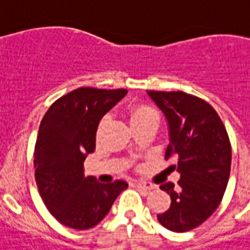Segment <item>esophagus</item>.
Wrapping results in <instances>:
<instances>
[{"mask_svg": "<svg viewBox=\"0 0 250 250\" xmlns=\"http://www.w3.org/2000/svg\"><path fill=\"white\" fill-rule=\"evenodd\" d=\"M136 186H137L139 188H144V190H147V191H150V190H155V188H157V185L150 184V182H146V181L136 182Z\"/></svg>", "mask_w": 250, "mask_h": 250, "instance_id": "obj_1", "label": "esophagus"}]
</instances>
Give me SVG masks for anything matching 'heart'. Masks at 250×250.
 I'll use <instances>...</instances> for the list:
<instances>
[{
  "label": "heart",
  "mask_w": 250,
  "mask_h": 250,
  "mask_svg": "<svg viewBox=\"0 0 250 250\" xmlns=\"http://www.w3.org/2000/svg\"><path fill=\"white\" fill-rule=\"evenodd\" d=\"M151 118L159 119L157 111L153 110L151 107L143 106L141 105V106H132L129 109V123H131V125L137 123V122H143Z\"/></svg>",
  "instance_id": "heart-1"
}]
</instances>
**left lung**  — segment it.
I'll return each instance as SVG.
<instances>
[{"instance_id": "left-lung-1", "label": "left lung", "mask_w": 250, "mask_h": 250, "mask_svg": "<svg viewBox=\"0 0 250 250\" xmlns=\"http://www.w3.org/2000/svg\"><path fill=\"white\" fill-rule=\"evenodd\" d=\"M167 121L169 144L166 158L177 160L178 185L160 188L171 196L167 212L158 214L162 226L185 232L202 225L220 206L231 169V145L216 110L202 99L182 91H147Z\"/></svg>"}]
</instances>
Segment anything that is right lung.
Masks as SVG:
<instances>
[{
	"label": "right lung",
	"mask_w": 250,
	"mask_h": 250,
	"mask_svg": "<svg viewBox=\"0 0 250 250\" xmlns=\"http://www.w3.org/2000/svg\"><path fill=\"white\" fill-rule=\"evenodd\" d=\"M127 90L82 87L50 106L38 129L34 149L36 182L44 206L62 225L87 230L104 220L128 184H101L84 177L83 163L96 149L99 123Z\"/></svg>",
	"instance_id": "right-lung-1"
}]
</instances>
